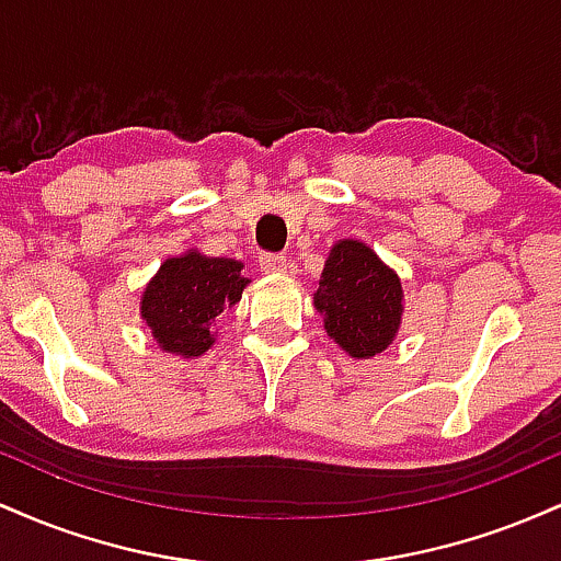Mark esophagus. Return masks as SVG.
Returning a JSON list of instances; mask_svg holds the SVG:
<instances>
[{
  "label": "esophagus",
  "instance_id": "esophagus-1",
  "mask_svg": "<svg viewBox=\"0 0 561 561\" xmlns=\"http://www.w3.org/2000/svg\"><path fill=\"white\" fill-rule=\"evenodd\" d=\"M259 263L266 274H287V266H289L285 255H274V253H263Z\"/></svg>",
  "mask_w": 561,
  "mask_h": 561
}]
</instances>
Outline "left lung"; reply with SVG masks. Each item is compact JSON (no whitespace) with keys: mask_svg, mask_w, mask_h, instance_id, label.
I'll return each instance as SVG.
<instances>
[{"mask_svg":"<svg viewBox=\"0 0 561 561\" xmlns=\"http://www.w3.org/2000/svg\"><path fill=\"white\" fill-rule=\"evenodd\" d=\"M313 308L324 330L351 358L388 351L403 317L401 276L362 240H340L324 261Z\"/></svg>","mask_w":561,"mask_h":561,"instance_id":"obj_1","label":"left lung"}]
</instances>
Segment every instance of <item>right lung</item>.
Here are the masks:
<instances>
[{"mask_svg": "<svg viewBox=\"0 0 561 561\" xmlns=\"http://www.w3.org/2000/svg\"><path fill=\"white\" fill-rule=\"evenodd\" d=\"M242 268V261L214 259L197 248L160 263L139 298V317L160 351L179 358L210 351L218 337V317L237 306L250 285Z\"/></svg>", "mask_w": 561, "mask_h": 561, "instance_id": "add662e5", "label": "right lung"}]
</instances>
